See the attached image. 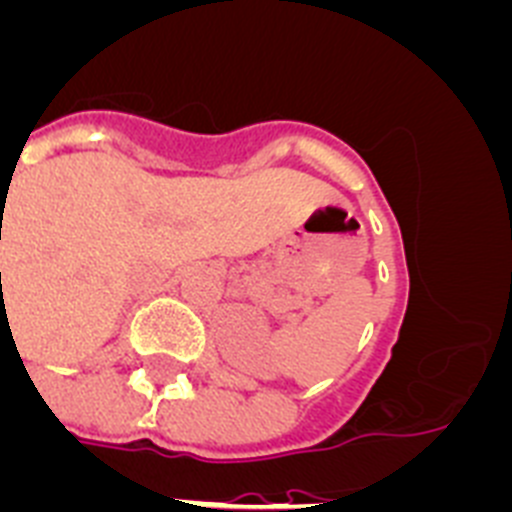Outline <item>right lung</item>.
Returning a JSON list of instances; mask_svg holds the SVG:
<instances>
[{"label": "right lung", "mask_w": 512, "mask_h": 512, "mask_svg": "<svg viewBox=\"0 0 512 512\" xmlns=\"http://www.w3.org/2000/svg\"><path fill=\"white\" fill-rule=\"evenodd\" d=\"M0 277H2V274H0Z\"/></svg>", "instance_id": "obj_1"}]
</instances>
